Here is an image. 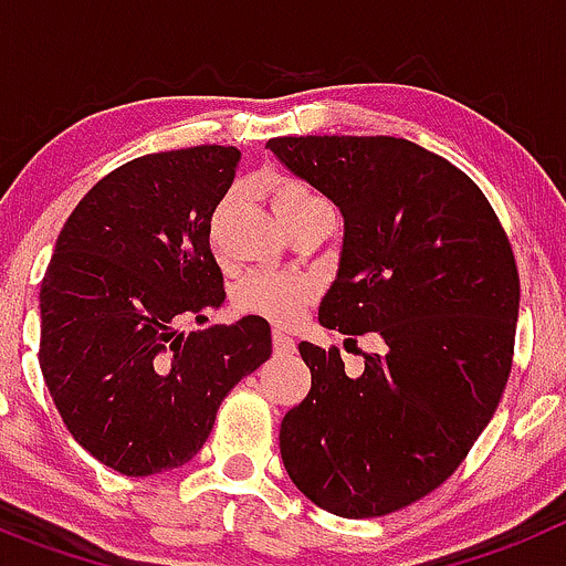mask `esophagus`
<instances>
[{
    "label": "esophagus",
    "instance_id": "esophagus-1",
    "mask_svg": "<svg viewBox=\"0 0 566 566\" xmlns=\"http://www.w3.org/2000/svg\"><path fill=\"white\" fill-rule=\"evenodd\" d=\"M272 339H274V352H277V354H292L294 352V339H292V334L286 332V328H274Z\"/></svg>",
    "mask_w": 566,
    "mask_h": 566
}]
</instances>
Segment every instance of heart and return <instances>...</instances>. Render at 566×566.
<instances>
[{"label":"heart","mask_w":566,"mask_h":566,"mask_svg":"<svg viewBox=\"0 0 566 566\" xmlns=\"http://www.w3.org/2000/svg\"><path fill=\"white\" fill-rule=\"evenodd\" d=\"M266 195L272 201L274 214L283 227H292L303 214L314 209H326V201L314 192L308 184L297 181L292 175H272L266 178ZM223 218V203L214 209L212 218V243L218 238V227ZM314 283L297 274H249L238 289H234V308L254 317H266L272 323H292L303 314V308L312 303Z\"/></svg>","instance_id":"1"}]
</instances>
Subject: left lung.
<instances>
[{"instance_id": "obj_1", "label": "left lung", "mask_w": 566, "mask_h": 566, "mask_svg": "<svg viewBox=\"0 0 566 566\" xmlns=\"http://www.w3.org/2000/svg\"><path fill=\"white\" fill-rule=\"evenodd\" d=\"M266 147L343 212L319 323L382 339L357 377L337 348L300 343L312 391L283 417L280 457L317 507L385 516L451 476L496 411L516 343V258L482 189L419 144L286 135Z\"/></svg>"}]
</instances>
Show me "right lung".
<instances>
[{"label":"right lung","instance_id":"obj_1","mask_svg":"<svg viewBox=\"0 0 566 566\" xmlns=\"http://www.w3.org/2000/svg\"><path fill=\"white\" fill-rule=\"evenodd\" d=\"M238 161L209 144L113 169L73 209L44 272V385L73 439L124 476L189 462L223 397L272 354L254 314L178 332L227 297L209 229Z\"/></svg>","mask_w":566,"mask_h":566}]
</instances>
